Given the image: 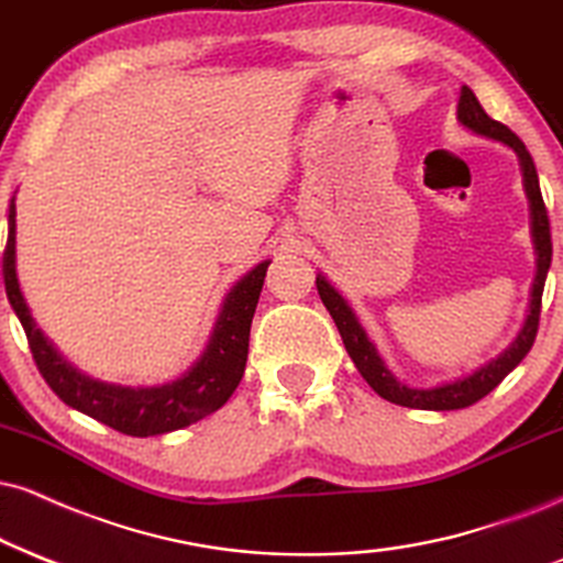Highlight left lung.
Here are the masks:
<instances>
[{
	"mask_svg": "<svg viewBox=\"0 0 563 563\" xmlns=\"http://www.w3.org/2000/svg\"><path fill=\"white\" fill-rule=\"evenodd\" d=\"M456 120H460V124H464L467 130H473L475 135L490 137V141L509 145V148L519 156V166H522L525 192H527V200H530V219H532L530 229H532V245H536V255H538V271H536V282H532V292H530V313H527L525 325L519 329L515 342L506 346L501 355L490 360V363H485L483 367H477L475 373H470V376H462L456 380H449V384L430 386V388L407 386L401 384L391 371H388L386 363L378 355L376 344L367 339L365 329L360 325L357 316L352 313V308L346 305L344 297L339 295L329 282H325V276L321 274L316 276L318 295H321L325 310H329L331 318H334L346 352H350L352 363H355L360 376L367 380V386H371L378 397H384L386 401H394V405L412 407V409H433V412H443V409H464L475 405V401H481L485 394L494 391V388L501 384V380L509 376L519 363H522L527 352H530L532 344H536L538 323H540V300H543L545 276H548V268H551V255H553L551 221H548L543 196H540L536 162H532L530 151L525 148V143L519 141L506 124L490 120V117L485 114V109L481 107V101L475 99V93L467 86H462L460 107H456Z\"/></svg>",
	"mask_w": 563,
	"mask_h": 563,
	"instance_id": "1",
	"label": "left lung"
}]
</instances>
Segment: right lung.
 Instances as JSON below:
<instances>
[{
    "label": "right lung",
    "mask_w": 563,
    "mask_h": 563,
    "mask_svg": "<svg viewBox=\"0 0 563 563\" xmlns=\"http://www.w3.org/2000/svg\"><path fill=\"white\" fill-rule=\"evenodd\" d=\"M7 224H10V234H7L2 258L7 300H10L20 323H23L38 373L65 405L103 422V426L120 430L124 435H137V439L187 428L227 405V399L232 397L234 388L242 380V373H245L250 323H253L255 305H258L271 261L258 263V266L247 271L234 284L232 292L227 295L224 305H221V313L203 355L185 376L162 386H122L107 384V380L90 378L86 373H80L44 336V331L33 321L18 284L15 196L10 200V219H7Z\"/></svg>",
    "instance_id": "1"
}]
</instances>
